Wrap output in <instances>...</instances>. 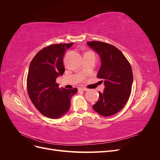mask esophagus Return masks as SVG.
<instances>
[{
    "mask_svg": "<svg viewBox=\"0 0 160 160\" xmlns=\"http://www.w3.org/2000/svg\"><path fill=\"white\" fill-rule=\"evenodd\" d=\"M79 89L82 90V91H88L89 90L88 89H87L85 88H79Z\"/></svg>",
    "mask_w": 160,
    "mask_h": 160,
    "instance_id": "34e87169",
    "label": "esophagus"
}]
</instances>
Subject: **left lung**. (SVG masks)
Returning a JSON list of instances; mask_svg holds the SVG:
<instances>
[{
	"label": "left lung",
	"mask_w": 160,
	"mask_h": 160,
	"mask_svg": "<svg viewBox=\"0 0 160 160\" xmlns=\"http://www.w3.org/2000/svg\"><path fill=\"white\" fill-rule=\"evenodd\" d=\"M98 53L101 65L97 77L102 79L105 89L99 92V98L93 109L99 115L108 117L118 113L126 104L132 92L133 72L126 57L117 47L101 41L88 42Z\"/></svg>",
	"instance_id": "8db88e82"
}]
</instances>
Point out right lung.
Here are the masks:
<instances>
[{"instance_id": "1", "label": "right lung", "mask_w": 160, "mask_h": 160, "mask_svg": "<svg viewBox=\"0 0 160 160\" xmlns=\"http://www.w3.org/2000/svg\"><path fill=\"white\" fill-rule=\"evenodd\" d=\"M73 42L53 44L38 51L31 61L27 79L28 96L43 115L58 119L68 112L77 88H59L56 79L65 72L63 56Z\"/></svg>"}]
</instances>
